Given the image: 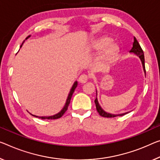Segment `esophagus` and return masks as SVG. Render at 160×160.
<instances>
[{
	"label": "esophagus",
	"instance_id": "esophagus-1",
	"mask_svg": "<svg viewBox=\"0 0 160 160\" xmlns=\"http://www.w3.org/2000/svg\"><path fill=\"white\" fill-rule=\"evenodd\" d=\"M88 79V77L86 74H82L80 76L79 78H78V82L82 83H85L86 82H87V81Z\"/></svg>",
	"mask_w": 160,
	"mask_h": 160
}]
</instances>
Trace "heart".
Instances as JSON below:
<instances>
[{"label":"heart","mask_w":160,"mask_h":160,"mask_svg":"<svg viewBox=\"0 0 160 160\" xmlns=\"http://www.w3.org/2000/svg\"><path fill=\"white\" fill-rule=\"evenodd\" d=\"M112 39L109 37H103L97 39L92 43V48L96 51L102 50V52L98 57V60L101 63H108L116 57L119 47L116 43H111Z\"/></svg>","instance_id":"b5f03b06"}]
</instances>
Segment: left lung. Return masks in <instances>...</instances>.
I'll list each match as a JSON object with an SVG mask.
<instances>
[{
	"label": "left lung",
	"mask_w": 160,
	"mask_h": 160,
	"mask_svg": "<svg viewBox=\"0 0 160 160\" xmlns=\"http://www.w3.org/2000/svg\"><path fill=\"white\" fill-rule=\"evenodd\" d=\"M129 53H132L134 54H136L138 57L139 58V59L141 60L142 64V68H143V71L144 72V75H146V71H145V66H144V53L143 51L140 46L139 43H138V41L136 39V38L134 37V42L132 43V47L130 49ZM95 104H96V107H97V112H99V114L100 116L104 117H107V118H110V117H115L117 116H122V115H124L125 114H127L128 112H125V113H122V114H112V113H109L107 112L104 111V109H102V107H101L99 101H98V98H97H97L94 101Z\"/></svg>",
	"instance_id": "8db88e82"
}]
</instances>
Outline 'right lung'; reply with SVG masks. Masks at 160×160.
Instances as JSON below:
<instances>
[{"label": "right lung", "mask_w": 160, "mask_h": 160, "mask_svg": "<svg viewBox=\"0 0 160 160\" xmlns=\"http://www.w3.org/2000/svg\"><path fill=\"white\" fill-rule=\"evenodd\" d=\"M30 37H31V36H28V37H27V38H26V40H27V39H28V38H30ZM24 42H25V41H23V42L22 43L21 46V48L22 47V46H23V44ZM77 85H78V82H77V81H76V82H75L74 83H73V84L72 85V88H71V89H70L69 93H68V97H67V99H66V103H65L64 106H63V107L62 108V109H61L59 112H58L57 114H54V115H51V116H46V117H38V116H36V115L32 114H31V113H30V114L32 115V116L36 117H38V118H41V119H58V118L61 117H62L63 115V114H64L65 112H66V110H67V109H68V105H69V104H70L71 99H72V94H73V93L74 92V90H75V88H77Z\"/></svg>", "instance_id": "right-lung-1"}]
</instances>
